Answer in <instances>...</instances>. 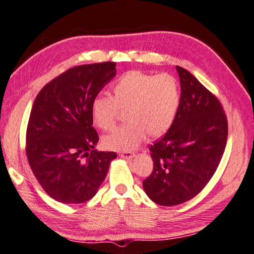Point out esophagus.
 Returning a JSON list of instances; mask_svg holds the SVG:
<instances>
[{"instance_id":"1","label":"esophagus","mask_w":254,"mask_h":254,"mask_svg":"<svg viewBox=\"0 0 254 254\" xmlns=\"http://www.w3.org/2000/svg\"><path fill=\"white\" fill-rule=\"evenodd\" d=\"M119 156H121V158L124 159H132L135 156V154H134L133 152H121L119 153Z\"/></svg>"}]
</instances>
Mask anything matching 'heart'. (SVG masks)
I'll return each instance as SVG.
<instances>
[{
  "label": "heart",
  "instance_id": "heart-1",
  "mask_svg": "<svg viewBox=\"0 0 254 254\" xmlns=\"http://www.w3.org/2000/svg\"><path fill=\"white\" fill-rule=\"evenodd\" d=\"M180 103V84L171 74H148L130 70L112 87L111 96H96L90 106L93 124L109 130L120 112L128 121L102 137V145L112 151H132L146 134L158 137L170 129Z\"/></svg>",
  "mask_w": 254,
  "mask_h": 254
}]
</instances>
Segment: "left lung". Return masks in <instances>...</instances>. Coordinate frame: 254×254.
Returning <instances> with one entry per match:
<instances>
[{"mask_svg": "<svg viewBox=\"0 0 254 254\" xmlns=\"http://www.w3.org/2000/svg\"><path fill=\"white\" fill-rule=\"evenodd\" d=\"M181 94L177 117L167 133L149 147L151 175L147 195L161 206L189 201L213 177L227 141L223 106L189 70L177 65Z\"/></svg>", "mask_w": 254, "mask_h": 254, "instance_id": "8db88e82", "label": "left lung"}]
</instances>
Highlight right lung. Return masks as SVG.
<instances>
[{"instance_id": "add662e5", "label": "right lung", "mask_w": 254, "mask_h": 254, "mask_svg": "<svg viewBox=\"0 0 254 254\" xmlns=\"http://www.w3.org/2000/svg\"><path fill=\"white\" fill-rule=\"evenodd\" d=\"M115 62L70 68L37 94L26 135L28 162L45 192L64 203L88 201L107 175L114 152L94 149L99 141L90 106L117 75Z\"/></svg>"}]
</instances>
